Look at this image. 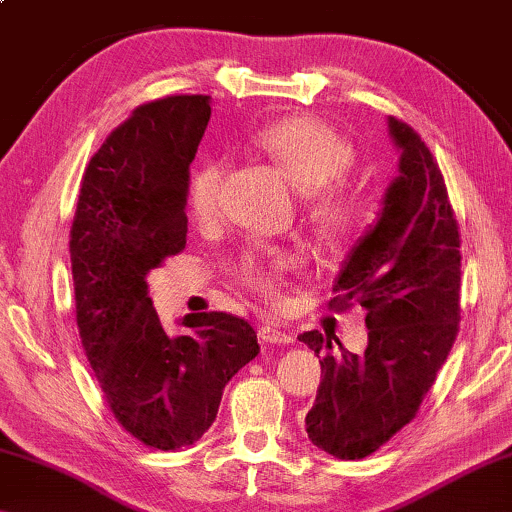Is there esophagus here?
Listing matches in <instances>:
<instances>
[{"mask_svg":"<svg viewBox=\"0 0 512 512\" xmlns=\"http://www.w3.org/2000/svg\"><path fill=\"white\" fill-rule=\"evenodd\" d=\"M258 338H261L263 343H279V345L293 341L290 332H286L279 322H272V320H265L263 325H258Z\"/></svg>","mask_w":512,"mask_h":512,"instance_id":"obj_1","label":"esophagus"}]
</instances>
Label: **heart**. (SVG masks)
Wrapping results in <instances>:
<instances>
[{"label":"heart","mask_w":512,"mask_h":512,"mask_svg":"<svg viewBox=\"0 0 512 512\" xmlns=\"http://www.w3.org/2000/svg\"><path fill=\"white\" fill-rule=\"evenodd\" d=\"M254 146L272 157L286 176L309 190L306 210L313 229L327 242H341L361 222V203L341 180L355 164V148L348 139L316 116H290L265 125L254 135ZM222 162L208 160L196 167L185 185V206L194 222L208 224L219 212ZM300 256L293 251L245 254L233 265L242 286L263 297L277 295L281 274L293 270Z\"/></svg>","instance_id":"heart-1"}]
</instances>
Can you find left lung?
<instances>
[{"instance_id":"obj_1","label":"left lung","mask_w":512,"mask_h":512,"mask_svg":"<svg viewBox=\"0 0 512 512\" xmlns=\"http://www.w3.org/2000/svg\"><path fill=\"white\" fill-rule=\"evenodd\" d=\"M389 135L400 176L329 302L334 311L364 306L368 348L332 355L316 329L297 336L325 355L306 435L338 460L366 458L414 419L458 336L460 231L444 176L410 125L389 116Z\"/></svg>"}]
</instances>
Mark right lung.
Segmentation results:
<instances>
[{"label": "right lung", "instance_id": "1", "mask_svg": "<svg viewBox=\"0 0 512 512\" xmlns=\"http://www.w3.org/2000/svg\"><path fill=\"white\" fill-rule=\"evenodd\" d=\"M208 121L210 96L139 105L84 169L70 226L84 355L114 419L160 451L201 439L261 350L254 327L222 311L185 316L190 334L171 338L148 297L146 274L185 249V185Z\"/></svg>", "mask_w": 512, "mask_h": 512}]
</instances>
